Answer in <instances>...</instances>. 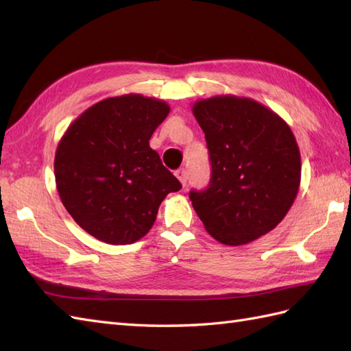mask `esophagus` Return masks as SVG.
I'll return each instance as SVG.
<instances>
[{"instance_id": "esophagus-1", "label": "esophagus", "mask_w": 351, "mask_h": 351, "mask_svg": "<svg viewBox=\"0 0 351 351\" xmlns=\"http://www.w3.org/2000/svg\"><path fill=\"white\" fill-rule=\"evenodd\" d=\"M175 175H176L178 180H180V182L185 187V185H187V180H189L187 170H185V169H180V170L175 171Z\"/></svg>"}]
</instances>
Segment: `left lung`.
I'll use <instances>...</instances> for the list:
<instances>
[{"label": "left lung", "mask_w": 351, "mask_h": 351, "mask_svg": "<svg viewBox=\"0 0 351 351\" xmlns=\"http://www.w3.org/2000/svg\"><path fill=\"white\" fill-rule=\"evenodd\" d=\"M211 161L206 190L190 191L205 229L226 245L270 232L300 187V151L293 131L273 110L250 98L213 96L193 106Z\"/></svg>", "instance_id": "8db88e82"}]
</instances>
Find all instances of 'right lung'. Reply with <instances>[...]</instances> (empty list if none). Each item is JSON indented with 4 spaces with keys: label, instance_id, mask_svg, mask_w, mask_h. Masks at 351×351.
<instances>
[{
    "label": "right lung",
    "instance_id": "add662e5",
    "mask_svg": "<svg viewBox=\"0 0 351 351\" xmlns=\"http://www.w3.org/2000/svg\"><path fill=\"white\" fill-rule=\"evenodd\" d=\"M164 101L130 93L96 102L66 130L54 175L66 210L96 240L131 244L152 228L181 182L149 146L167 117Z\"/></svg>",
    "mask_w": 351,
    "mask_h": 351
}]
</instances>
